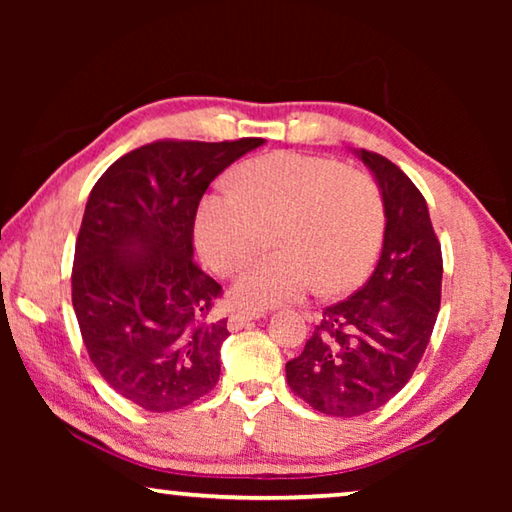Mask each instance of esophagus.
Segmentation results:
<instances>
[{
    "label": "esophagus",
    "instance_id": "1",
    "mask_svg": "<svg viewBox=\"0 0 512 512\" xmlns=\"http://www.w3.org/2000/svg\"><path fill=\"white\" fill-rule=\"evenodd\" d=\"M259 318H264V311H255V309L253 311H237V314H232L228 318V329L230 332H237V329L246 327L253 323V320H259Z\"/></svg>",
    "mask_w": 512,
    "mask_h": 512
}]
</instances>
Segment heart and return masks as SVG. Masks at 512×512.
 <instances>
[{
    "mask_svg": "<svg viewBox=\"0 0 512 512\" xmlns=\"http://www.w3.org/2000/svg\"><path fill=\"white\" fill-rule=\"evenodd\" d=\"M232 187L207 192L196 210V246L216 273L228 275L264 246L275 253L239 273L232 298L264 309L318 287L343 293L363 280L384 239V196L368 173L316 155L280 151L241 164Z\"/></svg>",
    "mask_w": 512,
    "mask_h": 512,
    "instance_id": "b5f03b06",
    "label": "heart"
}]
</instances>
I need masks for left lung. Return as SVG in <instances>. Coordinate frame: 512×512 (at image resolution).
Returning a JSON list of instances; mask_svg holds the SVG:
<instances>
[{"mask_svg": "<svg viewBox=\"0 0 512 512\" xmlns=\"http://www.w3.org/2000/svg\"><path fill=\"white\" fill-rule=\"evenodd\" d=\"M352 153L384 196L379 262L352 298L323 309L305 350L287 363L291 391L334 418L370 413L402 391L429 345L443 284V255L418 187L391 160Z\"/></svg>", "mask_w": 512, "mask_h": 512, "instance_id": "left-lung-1", "label": "left lung"}]
</instances>
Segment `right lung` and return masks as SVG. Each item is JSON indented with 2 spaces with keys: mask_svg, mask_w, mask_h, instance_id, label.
Here are the masks:
<instances>
[{
  "mask_svg": "<svg viewBox=\"0 0 512 512\" xmlns=\"http://www.w3.org/2000/svg\"><path fill=\"white\" fill-rule=\"evenodd\" d=\"M262 144H146L88 196L72 305L94 368L144 411L183 409L219 381L228 320L207 318L221 287L194 264V221L212 180Z\"/></svg>",
  "mask_w": 512,
  "mask_h": 512,
  "instance_id": "1",
  "label": "right lung"
}]
</instances>
